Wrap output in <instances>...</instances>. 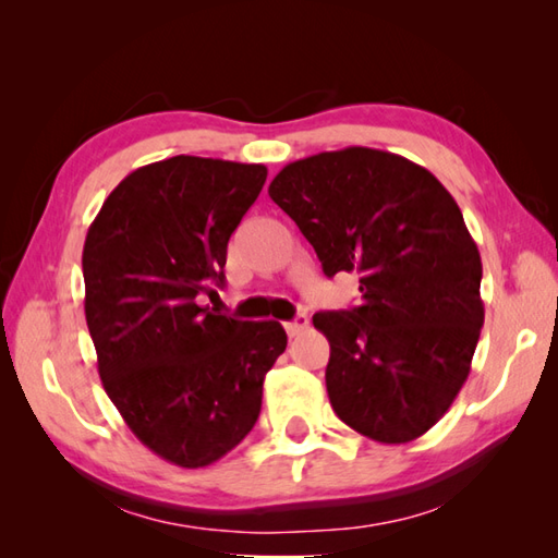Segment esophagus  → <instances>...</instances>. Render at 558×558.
<instances>
[{
  "instance_id": "34e87169",
  "label": "esophagus",
  "mask_w": 558,
  "mask_h": 558,
  "mask_svg": "<svg viewBox=\"0 0 558 558\" xmlns=\"http://www.w3.org/2000/svg\"><path fill=\"white\" fill-rule=\"evenodd\" d=\"M306 326H310V318H306V314H298L292 318V322L286 324V330H288L290 338H294V336H300Z\"/></svg>"
}]
</instances>
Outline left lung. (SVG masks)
Returning a JSON list of instances; mask_svg holds the SVG:
<instances>
[{"label":"left lung","instance_id":"left-lung-1","mask_svg":"<svg viewBox=\"0 0 558 558\" xmlns=\"http://www.w3.org/2000/svg\"><path fill=\"white\" fill-rule=\"evenodd\" d=\"M268 196L328 278L360 276V306L314 314L333 412L378 444L414 441L453 405L484 324L482 258L456 198L422 165L364 146L286 165Z\"/></svg>","mask_w":558,"mask_h":558}]
</instances>
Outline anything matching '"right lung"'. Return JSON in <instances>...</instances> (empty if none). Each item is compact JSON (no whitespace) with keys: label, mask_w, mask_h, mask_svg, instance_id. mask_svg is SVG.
<instances>
[{"label":"right lung","mask_w":558,"mask_h":558,"mask_svg":"<svg viewBox=\"0 0 558 558\" xmlns=\"http://www.w3.org/2000/svg\"><path fill=\"white\" fill-rule=\"evenodd\" d=\"M264 165L174 156L114 186L83 244L86 324L98 374L141 444L206 468L254 429L278 322L201 306L218 294L230 234L264 189Z\"/></svg>","instance_id":"right-lung-1"}]
</instances>
